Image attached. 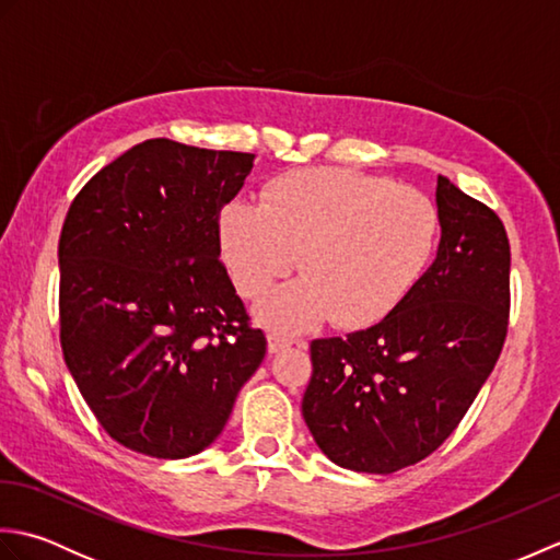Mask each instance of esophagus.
I'll use <instances>...</instances> for the list:
<instances>
[{"mask_svg":"<svg viewBox=\"0 0 560 560\" xmlns=\"http://www.w3.org/2000/svg\"><path fill=\"white\" fill-rule=\"evenodd\" d=\"M291 343H293V339L287 337V335H279V331H269V335H267V349H269V353H279L283 349H289Z\"/></svg>","mask_w":560,"mask_h":560,"instance_id":"34e87169","label":"esophagus"}]
</instances>
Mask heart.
<instances>
[{
  "instance_id": "b5f03b06",
  "label": "heart",
  "mask_w": 560,
  "mask_h": 560,
  "mask_svg": "<svg viewBox=\"0 0 560 560\" xmlns=\"http://www.w3.org/2000/svg\"><path fill=\"white\" fill-rule=\"evenodd\" d=\"M219 237L235 289L247 299L301 259L303 277L259 301L267 327L301 331L335 317L353 329L387 317L423 279L440 243V209L385 177L305 168L269 183L261 205H225Z\"/></svg>"
}]
</instances>
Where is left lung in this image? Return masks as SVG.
Returning a JSON list of instances; mask_svg holds the SVG:
<instances>
[{
    "mask_svg": "<svg viewBox=\"0 0 560 560\" xmlns=\"http://www.w3.org/2000/svg\"><path fill=\"white\" fill-rule=\"evenodd\" d=\"M440 245L395 311L311 343L303 419L343 469L392 474L445 443L501 355L510 243L495 211L438 175Z\"/></svg>",
    "mask_w": 560,
    "mask_h": 560,
    "instance_id": "left-lung-1",
    "label": "left lung"
}]
</instances>
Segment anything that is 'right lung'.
<instances>
[{
	"label": "right lung",
	"mask_w": 560,
	"mask_h": 560,
	"mask_svg": "<svg viewBox=\"0 0 560 560\" xmlns=\"http://www.w3.org/2000/svg\"><path fill=\"white\" fill-rule=\"evenodd\" d=\"M255 153L149 139L83 185L59 235V341L117 443L183 459L223 431L267 353L221 257Z\"/></svg>",
	"instance_id": "right-lung-1"
}]
</instances>
